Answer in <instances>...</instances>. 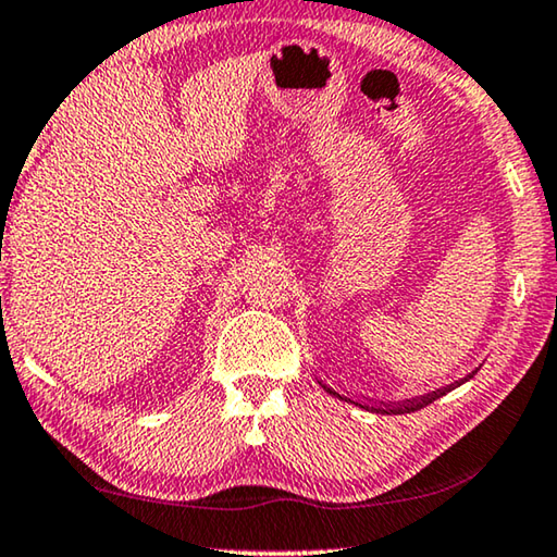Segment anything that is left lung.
Returning a JSON list of instances; mask_svg holds the SVG:
<instances>
[{"mask_svg": "<svg viewBox=\"0 0 557 557\" xmlns=\"http://www.w3.org/2000/svg\"><path fill=\"white\" fill-rule=\"evenodd\" d=\"M322 387H325L330 395H335V397H339V400L347 403V397L335 393V389H332V387H327V385H322ZM447 389H450V387L435 389V393H428V395H422V397H412V400H405V403H397V405H360V403H355V405H360V408L370 410V412H380V414H405V412H414V410H420V408H428L430 403H435L437 397H443Z\"/></svg>", "mask_w": 557, "mask_h": 557, "instance_id": "obj_1", "label": "left lung"}]
</instances>
